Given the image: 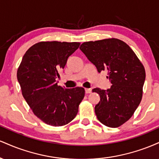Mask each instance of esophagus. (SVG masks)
Segmentation results:
<instances>
[{"mask_svg": "<svg viewBox=\"0 0 159 159\" xmlns=\"http://www.w3.org/2000/svg\"><path fill=\"white\" fill-rule=\"evenodd\" d=\"M92 92V90L90 88H86L85 89V93H90Z\"/></svg>", "mask_w": 159, "mask_h": 159, "instance_id": "esophagus-1", "label": "esophagus"}]
</instances>
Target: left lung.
I'll return each mask as SVG.
<instances>
[{
    "instance_id": "left-lung-1",
    "label": "left lung",
    "mask_w": 159,
    "mask_h": 159,
    "mask_svg": "<svg viewBox=\"0 0 159 159\" xmlns=\"http://www.w3.org/2000/svg\"><path fill=\"white\" fill-rule=\"evenodd\" d=\"M80 49L98 72H107L112 84L107 90L95 88L100 101L95 113L100 123L116 128L130 119L143 96L145 69L135 53L122 40L109 38L85 42Z\"/></svg>"
}]
</instances>
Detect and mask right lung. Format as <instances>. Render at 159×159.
Here are the masks:
<instances>
[{"label": "right lung", "mask_w": 159, "mask_h": 159, "mask_svg": "<svg viewBox=\"0 0 159 159\" xmlns=\"http://www.w3.org/2000/svg\"><path fill=\"white\" fill-rule=\"evenodd\" d=\"M80 44L39 42L27 51L18 68L17 78L23 97L33 113L49 125L62 126L70 123L84 97L83 87L66 89L56 81L68 57Z\"/></svg>", "instance_id": "1"}]
</instances>
